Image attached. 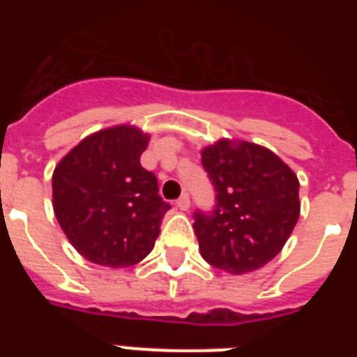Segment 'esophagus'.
<instances>
[{"label": "esophagus", "instance_id": "esophagus-1", "mask_svg": "<svg viewBox=\"0 0 357 357\" xmlns=\"http://www.w3.org/2000/svg\"><path fill=\"white\" fill-rule=\"evenodd\" d=\"M176 206H178L179 211H187V209H189V207H190V198H189V195H183V196H181V198H179V200L176 202Z\"/></svg>", "mask_w": 357, "mask_h": 357}]
</instances>
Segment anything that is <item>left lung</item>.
Returning a JSON list of instances; mask_svg holds the SVG:
<instances>
[{
	"label": "left lung",
	"mask_w": 357,
	"mask_h": 357,
	"mask_svg": "<svg viewBox=\"0 0 357 357\" xmlns=\"http://www.w3.org/2000/svg\"><path fill=\"white\" fill-rule=\"evenodd\" d=\"M217 206L195 215L202 257L229 274L265 266L293 234L300 217V181L265 146L220 139L202 150Z\"/></svg>",
	"instance_id": "left-lung-1"
}]
</instances>
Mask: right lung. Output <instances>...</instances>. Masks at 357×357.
<instances>
[{"mask_svg":"<svg viewBox=\"0 0 357 357\" xmlns=\"http://www.w3.org/2000/svg\"><path fill=\"white\" fill-rule=\"evenodd\" d=\"M150 135L131 123L100 129L53 170V211L72 246L91 263L137 265L150 254L170 209L157 178L140 167Z\"/></svg>","mask_w":357,"mask_h":357,"instance_id":"right-lung-1","label":"right lung"}]
</instances>
